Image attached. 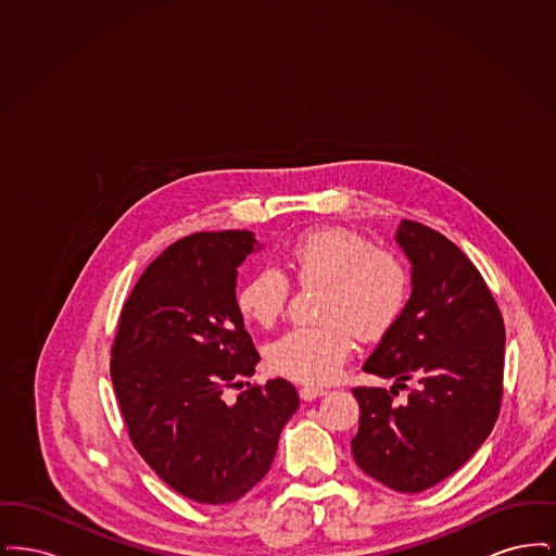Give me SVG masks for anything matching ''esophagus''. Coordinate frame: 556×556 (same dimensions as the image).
<instances>
[{"label": "esophagus", "mask_w": 556, "mask_h": 556, "mask_svg": "<svg viewBox=\"0 0 556 556\" xmlns=\"http://www.w3.org/2000/svg\"><path fill=\"white\" fill-rule=\"evenodd\" d=\"M325 394H327V392H325L323 388H313V386H304V388L300 390V397H302L304 402H311V400L325 396Z\"/></svg>", "instance_id": "34e87169"}]
</instances>
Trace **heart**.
I'll return each instance as SVG.
<instances>
[{
	"instance_id": "heart-1",
	"label": "heart",
	"mask_w": 556,
	"mask_h": 556,
	"mask_svg": "<svg viewBox=\"0 0 556 556\" xmlns=\"http://www.w3.org/2000/svg\"><path fill=\"white\" fill-rule=\"evenodd\" d=\"M286 268L306 288H323L317 327H293L266 348L268 367L306 386H325L344 367L352 333L361 340L386 336L402 315L410 275L394 252L377 250L361 233L327 227L295 239ZM290 298L288 277L273 266L254 270L238 290L241 317L270 327Z\"/></svg>"
}]
</instances>
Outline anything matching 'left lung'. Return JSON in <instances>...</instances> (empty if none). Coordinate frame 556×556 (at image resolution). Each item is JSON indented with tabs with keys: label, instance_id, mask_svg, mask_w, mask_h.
I'll list each match as a JSON object with an SVG mask.
<instances>
[{
	"label": "left lung",
	"instance_id": "left-lung-1",
	"mask_svg": "<svg viewBox=\"0 0 556 556\" xmlns=\"http://www.w3.org/2000/svg\"><path fill=\"white\" fill-rule=\"evenodd\" d=\"M396 243L410 263V298L363 369L396 383L354 388L356 465L379 483L417 494L463 467L501 413L504 323L476 265L442 233L402 220ZM415 380L407 400L396 387Z\"/></svg>",
	"mask_w": 556,
	"mask_h": 556
}]
</instances>
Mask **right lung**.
I'll return each instance as SVG.
<instances>
[{"label":"right lung","mask_w":556,"mask_h":556,"mask_svg":"<svg viewBox=\"0 0 556 556\" xmlns=\"http://www.w3.org/2000/svg\"><path fill=\"white\" fill-rule=\"evenodd\" d=\"M261 248L250 231L175 241L135 283L112 345L110 375L132 446L200 504L250 492L300 404L281 377L225 397L261 361L236 298L238 266Z\"/></svg>","instance_id":"right-lung-1"}]
</instances>
